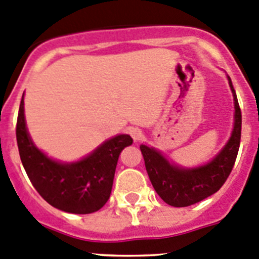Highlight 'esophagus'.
<instances>
[{
  "label": "esophagus",
  "mask_w": 259,
  "mask_h": 259,
  "mask_svg": "<svg viewBox=\"0 0 259 259\" xmlns=\"http://www.w3.org/2000/svg\"><path fill=\"white\" fill-rule=\"evenodd\" d=\"M130 135H131L132 139H134L135 141H139V140L141 139V136H142V132H141V130H140V128L134 127V128H131V130H130Z\"/></svg>",
  "instance_id": "esophagus-1"
}]
</instances>
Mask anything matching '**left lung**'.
Returning a JSON list of instances; mask_svg holds the SVG:
<instances>
[{"mask_svg": "<svg viewBox=\"0 0 259 259\" xmlns=\"http://www.w3.org/2000/svg\"><path fill=\"white\" fill-rule=\"evenodd\" d=\"M229 85L234 95L235 123L230 140L220 154L208 164L196 169H182L170 165L156 150L141 145L147 174L152 187L164 202L174 207H187L216 193L228 177L238 156L242 136V112L230 77Z\"/></svg>", "mask_w": 259, "mask_h": 259, "instance_id": "8db88e82", "label": "left lung"}]
</instances>
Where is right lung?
<instances>
[{
  "label": "right lung",
  "instance_id": "obj_1",
  "mask_svg": "<svg viewBox=\"0 0 259 259\" xmlns=\"http://www.w3.org/2000/svg\"><path fill=\"white\" fill-rule=\"evenodd\" d=\"M21 162L31 184L53 207L71 213H91L107 203L112 192L118 157L134 140L119 135L108 140L78 162L61 164L36 149L26 131L24 95L16 123Z\"/></svg>",
  "mask_w": 259,
  "mask_h": 259
}]
</instances>
